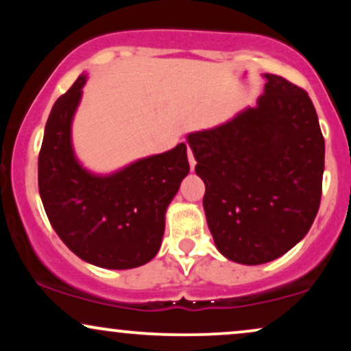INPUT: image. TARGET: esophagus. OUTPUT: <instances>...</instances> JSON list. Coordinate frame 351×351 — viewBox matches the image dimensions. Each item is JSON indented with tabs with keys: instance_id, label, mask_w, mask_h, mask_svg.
Returning <instances> with one entry per match:
<instances>
[{
	"instance_id": "obj_1",
	"label": "esophagus",
	"mask_w": 351,
	"mask_h": 351,
	"mask_svg": "<svg viewBox=\"0 0 351 351\" xmlns=\"http://www.w3.org/2000/svg\"><path fill=\"white\" fill-rule=\"evenodd\" d=\"M188 160H189V168H191V170H195L196 160H195V155H193L191 148H188Z\"/></svg>"
}]
</instances>
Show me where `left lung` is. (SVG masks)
Masks as SVG:
<instances>
[{
	"mask_svg": "<svg viewBox=\"0 0 351 351\" xmlns=\"http://www.w3.org/2000/svg\"><path fill=\"white\" fill-rule=\"evenodd\" d=\"M257 107L188 135L216 247L257 265L277 259L308 232L322 198L325 140L304 88L265 74Z\"/></svg>",
	"mask_w": 351,
	"mask_h": 351,
	"instance_id": "1",
	"label": "left lung"
}]
</instances>
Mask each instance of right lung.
I'll return each instance as SVG.
<instances>
[{
  "label": "right lung",
  "mask_w": 351,
  "mask_h": 351,
  "mask_svg": "<svg viewBox=\"0 0 351 351\" xmlns=\"http://www.w3.org/2000/svg\"><path fill=\"white\" fill-rule=\"evenodd\" d=\"M87 75L56 100L39 152L38 183L51 226L80 259L132 269L158 252L165 211L188 175L186 145L138 160L110 176L84 170L71 145V122Z\"/></svg>",
  "instance_id": "add662e5"
}]
</instances>
